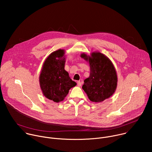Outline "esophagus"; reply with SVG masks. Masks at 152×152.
<instances>
[{
    "label": "esophagus",
    "instance_id": "34e87169",
    "mask_svg": "<svg viewBox=\"0 0 152 152\" xmlns=\"http://www.w3.org/2000/svg\"><path fill=\"white\" fill-rule=\"evenodd\" d=\"M77 86H81V85H82V83H81V82H80V81H77Z\"/></svg>",
    "mask_w": 152,
    "mask_h": 152
}]
</instances>
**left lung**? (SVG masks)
I'll use <instances>...</instances> for the list:
<instances>
[{"instance_id":"1","label":"left lung","mask_w":152,"mask_h":152,"mask_svg":"<svg viewBox=\"0 0 152 152\" xmlns=\"http://www.w3.org/2000/svg\"><path fill=\"white\" fill-rule=\"evenodd\" d=\"M81 57L90 63V75L84 80L82 86L89 99L101 102L109 98L115 92L117 84V76L112 62L100 52H93L91 56L83 53Z\"/></svg>"}]
</instances>
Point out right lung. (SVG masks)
I'll list each match as a JSON object with an SVG mask.
<instances>
[{
	"mask_svg": "<svg viewBox=\"0 0 152 152\" xmlns=\"http://www.w3.org/2000/svg\"><path fill=\"white\" fill-rule=\"evenodd\" d=\"M64 50L52 53L46 59L39 76L40 87L44 96L55 102L64 100L76 83L64 69Z\"/></svg>",
	"mask_w": 152,
	"mask_h": 152,
	"instance_id": "1",
	"label": "right lung"
}]
</instances>
